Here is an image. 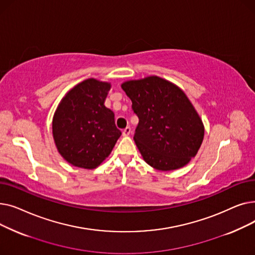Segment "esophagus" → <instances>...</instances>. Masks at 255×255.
I'll use <instances>...</instances> for the list:
<instances>
[{
    "label": "esophagus",
    "mask_w": 255,
    "mask_h": 255,
    "mask_svg": "<svg viewBox=\"0 0 255 255\" xmlns=\"http://www.w3.org/2000/svg\"><path fill=\"white\" fill-rule=\"evenodd\" d=\"M130 133H131V128H130V127H126V128L123 130V135H124V136L130 135Z\"/></svg>",
    "instance_id": "esophagus-1"
}]
</instances>
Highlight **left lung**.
Returning <instances> with one entry per match:
<instances>
[{"label": "left lung", "mask_w": 255, "mask_h": 255, "mask_svg": "<svg viewBox=\"0 0 255 255\" xmlns=\"http://www.w3.org/2000/svg\"><path fill=\"white\" fill-rule=\"evenodd\" d=\"M122 89L138 118L134 139L144 161L159 170L183 167L204 138V125L185 93L167 80L150 76Z\"/></svg>", "instance_id": "8db88e82"}]
</instances>
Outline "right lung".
Wrapping results in <instances>:
<instances>
[{"label":"right lung","instance_id":"add662e5","mask_svg":"<svg viewBox=\"0 0 255 255\" xmlns=\"http://www.w3.org/2000/svg\"><path fill=\"white\" fill-rule=\"evenodd\" d=\"M111 85L89 78L63 98L52 121L59 153L70 164L92 169L109 156L122 134L104 105Z\"/></svg>","mask_w":255,"mask_h":255}]
</instances>
